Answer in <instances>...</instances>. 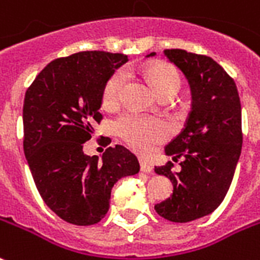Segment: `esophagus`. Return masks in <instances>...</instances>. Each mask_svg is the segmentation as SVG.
Returning <instances> with one entry per match:
<instances>
[{
    "label": "esophagus",
    "instance_id": "obj_1",
    "mask_svg": "<svg viewBox=\"0 0 260 260\" xmlns=\"http://www.w3.org/2000/svg\"><path fill=\"white\" fill-rule=\"evenodd\" d=\"M140 169H142V172L150 173V172H152V165L150 164V162L142 159V162H140Z\"/></svg>",
    "mask_w": 260,
    "mask_h": 260
}]
</instances>
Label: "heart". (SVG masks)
<instances>
[{
	"instance_id": "1",
	"label": "heart",
	"mask_w": 260,
	"mask_h": 260,
	"mask_svg": "<svg viewBox=\"0 0 260 260\" xmlns=\"http://www.w3.org/2000/svg\"><path fill=\"white\" fill-rule=\"evenodd\" d=\"M126 75L118 71L106 83L104 90V104L114 106L120 102L122 88L125 86ZM152 84L156 94L169 88H180V76L170 68L156 69L152 75ZM116 129L126 143L139 151H148L150 148L166 136V126L164 122L140 116L136 113H126L116 121Z\"/></svg>"
}]
</instances>
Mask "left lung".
I'll return each mask as SVG.
<instances>
[{"label":"left lung","instance_id":"8db88e82","mask_svg":"<svg viewBox=\"0 0 260 260\" xmlns=\"http://www.w3.org/2000/svg\"><path fill=\"white\" fill-rule=\"evenodd\" d=\"M150 53L146 57H155ZM188 80L192 110L187 124L166 146L173 164L155 166L173 184V193L155 205V211L172 222H191L221 205L231 187L241 154V105L237 87L225 69L207 55L181 49L164 50Z\"/></svg>","mask_w":260,"mask_h":260}]
</instances>
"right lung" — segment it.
Segmentation results:
<instances>
[{
    "label": "right lung",
    "mask_w": 260,
    "mask_h": 260,
    "mask_svg": "<svg viewBox=\"0 0 260 260\" xmlns=\"http://www.w3.org/2000/svg\"><path fill=\"white\" fill-rule=\"evenodd\" d=\"M128 55L82 51L51 61L25 92L24 154L47 207L73 225L98 223L109 211L113 185L139 173L136 155L109 147L102 159L83 144L102 120L104 90Z\"/></svg>",
    "instance_id": "right-lung-1"
}]
</instances>
